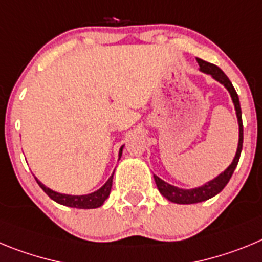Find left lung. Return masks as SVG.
<instances>
[{
    "label": "left lung",
    "mask_w": 262,
    "mask_h": 262,
    "mask_svg": "<svg viewBox=\"0 0 262 262\" xmlns=\"http://www.w3.org/2000/svg\"><path fill=\"white\" fill-rule=\"evenodd\" d=\"M196 61L200 64V71L203 73H207V75H211L212 78L221 82L230 93L231 98H232L233 106H235L236 117H237V123H239V143H237V149H236V155L233 157L232 163L230 164V166L222 172L221 174L215 177L211 181L206 182L202 186L193 187V189H181V187L173 186V185L168 184L164 180H161L160 177L154 174L155 182H156V186L159 189V191L163 194V196H165L166 200L170 201L173 203H178V205H191V203H198L203 202V201H207L212 196H215L216 194L221 193L224 189L230 178L232 177L233 170L237 166L239 163L240 154H242L243 149V120H242V108H240V101L237 93H236L235 88H233L232 82L230 81V78L224 75V72L222 71L219 67L214 66L211 62H207L202 59H198L196 57Z\"/></svg>",
    "instance_id": "1"
}]
</instances>
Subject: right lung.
I'll return each mask as SVG.
<instances>
[{"mask_svg": "<svg viewBox=\"0 0 262 262\" xmlns=\"http://www.w3.org/2000/svg\"><path fill=\"white\" fill-rule=\"evenodd\" d=\"M122 151H123V145L119 149V159L122 156ZM113 176H114V173L108 177L107 181L103 184V186L99 187L98 190L93 191V193L90 194H84V195H71V194L57 193V191L52 190V189H50V187L41 184L36 177L35 180L39 186L43 189V191L50 196L51 200L60 203V205L68 206V207H75V209H97V207H101L103 205V202L108 198V195H110L111 186H113Z\"/></svg>", "mask_w": 262, "mask_h": 262, "instance_id": "1", "label": "right lung"}]
</instances>
